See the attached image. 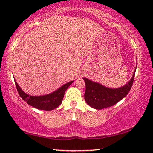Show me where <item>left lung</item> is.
I'll use <instances>...</instances> for the list:
<instances>
[{"label": "left lung", "mask_w": 153, "mask_h": 153, "mask_svg": "<svg viewBox=\"0 0 153 153\" xmlns=\"http://www.w3.org/2000/svg\"><path fill=\"white\" fill-rule=\"evenodd\" d=\"M134 73L127 84L118 88H109L100 83L83 78L85 83L84 98L86 103L92 108L100 110L114 106L128 94L132 86Z\"/></svg>", "instance_id": "8db88e82"}]
</instances>
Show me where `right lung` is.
I'll return each mask as SVG.
<instances>
[{
    "instance_id": "right-lung-1",
    "label": "right lung",
    "mask_w": 153,
    "mask_h": 153,
    "mask_svg": "<svg viewBox=\"0 0 153 153\" xmlns=\"http://www.w3.org/2000/svg\"><path fill=\"white\" fill-rule=\"evenodd\" d=\"M74 81H70L62 85L56 91L53 93L48 94V95H42V96H31L29 95L21 89L19 85L17 84L16 81L14 80L15 85L20 97L22 98L24 101L27 102V104L30 106L37 108L39 110L45 111H51L53 110L60 105L62 103V99H63L65 92L68 88L72 84Z\"/></svg>"
}]
</instances>
